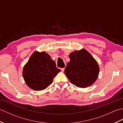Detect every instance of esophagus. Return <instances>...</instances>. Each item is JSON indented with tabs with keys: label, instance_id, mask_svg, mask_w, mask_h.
Returning a JSON list of instances; mask_svg holds the SVG:
<instances>
[{
	"label": "esophagus",
	"instance_id": "esophagus-1",
	"mask_svg": "<svg viewBox=\"0 0 123 123\" xmlns=\"http://www.w3.org/2000/svg\"><path fill=\"white\" fill-rule=\"evenodd\" d=\"M64 69H65V68H61V71H62V72H63V71H64Z\"/></svg>",
	"mask_w": 123,
	"mask_h": 123
}]
</instances>
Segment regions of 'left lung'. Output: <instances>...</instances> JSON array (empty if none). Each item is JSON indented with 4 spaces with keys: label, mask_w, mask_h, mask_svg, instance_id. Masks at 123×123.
Segmentation results:
<instances>
[{
    "label": "left lung",
    "mask_w": 123,
    "mask_h": 123,
    "mask_svg": "<svg viewBox=\"0 0 123 123\" xmlns=\"http://www.w3.org/2000/svg\"><path fill=\"white\" fill-rule=\"evenodd\" d=\"M70 61L67 63L64 74L71 83L85 88L97 80L99 67L96 60L85 49L75 51L69 54Z\"/></svg>",
    "instance_id": "left-lung-1"
}]
</instances>
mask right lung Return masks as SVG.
<instances>
[{
	"instance_id": "1",
	"label": "right lung",
	"mask_w": 123,
	"mask_h": 123,
	"mask_svg": "<svg viewBox=\"0 0 123 123\" xmlns=\"http://www.w3.org/2000/svg\"><path fill=\"white\" fill-rule=\"evenodd\" d=\"M60 71L49 55L36 51L23 68V76L28 87L40 91L48 87Z\"/></svg>"
}]
</instances>
